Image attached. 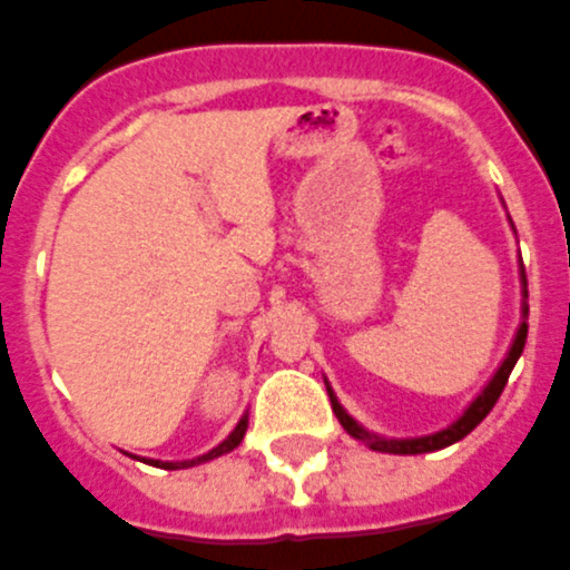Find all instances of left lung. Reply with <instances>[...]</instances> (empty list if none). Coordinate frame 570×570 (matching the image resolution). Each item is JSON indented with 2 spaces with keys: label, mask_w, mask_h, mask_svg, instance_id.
<instances>
[{
  "label": "left lung",
  "mask_w": 570,
  "mask_h": 570,
  "mask_svg": "<svg viewBox=\"0 0 570 570\" xmlns=\"http://www.w3.org/2000/svg\"><path fill=\"white\" fill-rule=\"evenodd\" d=\"M523 281H527V275H523ZM527 332H529V325L520 323L514 343H511V353H508V358L502 362V367L497 371V376H493V380L488 382V389L481 391L475 401H472V406H469V410L463 412V415H460V419L454 421L451 428L440 430V433L419 436V440H382V436H373V433H367V430H364L358 421H353L350 415H346V410H343L341 403H337V397H334V391L328 389V397H332L334 415H337V421H341L343 430H346L350 436L367 442L373 451H385V454H428V451H440V449H445V445H454V442L463 440L466 433H472V430H475L481 421L488 419V412L497 406L499 394H502V389H505L508 376H511L517 358H520L523 346H527Z\"/></svg>",
  "instance_id": "left-lung-1"
}]
</instances>
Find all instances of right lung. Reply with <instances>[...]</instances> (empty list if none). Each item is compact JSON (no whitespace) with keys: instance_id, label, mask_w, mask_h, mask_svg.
I'll list each match as a JSON object with an SVG mask.
<instances>
[{"instance_id":"right-lung-1","label":"right lung","mask_w":570,"mask_h":570,"mask_svg":"<svg viewBox=\"0 0 570 570\" xmlns=\"http://www.w3.org/2000/svg\"><path fill=\"white\" fill-rule=\"evenodd\" d=\"M245 430H247V415H245V419H242V421H238L236 430H233V433H229L227 440L220 442V445H217V449L208 451V454H203V458H197V460H185V463H158V460H151V463H155V466H164V469H185V466H197V463H206V460L220 458V454H227V451L236 449L238 442L245 440Z\"/></svg>"}]
</instances>
